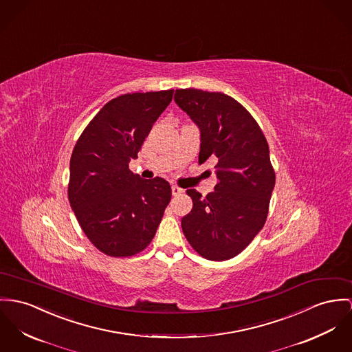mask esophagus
I'll list each match as a JSON object with an SVG mask.
<instances>
[{
  "label": "esophagus",
  "mask_w": 352,
  "mask_h": 352,
  "mask_svg": "<svg viewBox=\"0 0 352 352\" xmlns=\"http://www.w3.org/2000/svg\"><path fill=\"white\" fill-rule=\"evenodd\" d=\"M171 192H173V195H181V194L184 192V190L181 189V188H178L177 185H173V186H171Z\"/></svg>",
  "instance_id": "obj_1"
}]
</instances>
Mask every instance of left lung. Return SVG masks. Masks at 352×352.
I'll return each instance as SVG.
<instances>
[{"label": "left lung", "instance_id": "obj_1", "mask_svg": "<svg viewBox=\"0 0 352 352\" xmlns=\"http://www.w3.org/2000/svg\"><path fill=\"white\" fill-rule=\"evenodd\" d=\"M174 100L201 130L198 163L214 160L218 179L205 198L186 190L192 209L181 221L184 234L204 258H233L268 217L276 181L268 142L250 112L222 92L175 89Z\"/></svg>", "mask_w": 352, "mask_h": 352}]
</instances>
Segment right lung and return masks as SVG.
Returning <instances> with one entry per match:
<instances>
[{
    "label": "right lung",
    "instance_id": "right-lung-1",
    "mask_svg": "<svg viewBox=\"0 0 352 352\" xmlns=\"http://www.w3.org/2000/svg\"><path fill=\"white\" fill-rule=\"evenodd\" d=\"M174 89L109 100L81 133L69 163L68 199L87 239L111 257H131L153 241L171 199L167 181L142 179L129 162L173 99Z\"/></svg>",
    "mask_w": 352,
    "mask_h": 352
}]
</instances>
